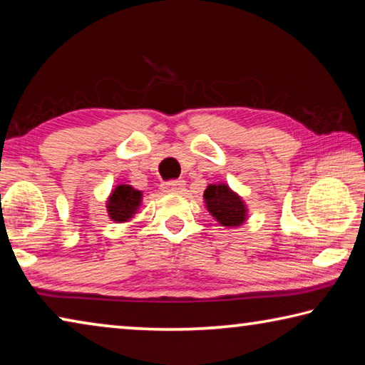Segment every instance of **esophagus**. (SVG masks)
<instances>
[{"label": "esophagus", "mask_w": 365, "mask_h": 365, "mask_svg": "<svg viewBox=\"0 0 365 365\" xmlns=\"http://www.w3.org/2000/svg\"><path fill=\"white\" fill-rule=\"evenodd\" d=\"M185 180H169V182H164L163 185H160V190L164 191V193H180V191H183L185 188Z\"/></svg>", "instance_id": "34e87169"}]
</instances>
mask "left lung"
<instances>
[{
  "instance_id": "left-lung-1",
  "label": "left lung",
  "mask_w": 365,
  "mask_h": 365,
  "mask_svg": "<svg viewBox=\"0 0 365 365\" xmlns=\"http://www.w3.org/2000/svg\"><path fill=\"white\" fill-rule=\"evenodd\" d=\"M207 211L224 227H238L246 220V206L225 183L209 185L205 191Z\"/></svg>"
}]
</instances>
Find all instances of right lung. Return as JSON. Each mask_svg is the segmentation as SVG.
<instances>
[{
	"instance_id": "right-lung-1",
	"label": "right lung",
	"mask_w": 365,
	"mask_h": 365,
	"mask_svg": "<svg viewBox=\"0 0 365 365\" xmlns=\"http://www.w3.org/2000/svg\"><path fill=\"white\" fill-rule=\"evenodd\" d=\"M141 191L135 190L130 185H117L108 200L109 217L114 222H127L137 212L141 202Z\"/></svg>"
}]
</instances>
